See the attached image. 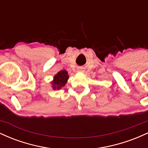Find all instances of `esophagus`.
<instances>
[{
	"label": "esophagus",
	"mask_w": 148,
	"mask_h": 148,
	"mask_svg": "<svg viewBox=\"0 0 148 148\" xmlns=\"http://www.w3.org/2000/svg\"><path fill=\"white\" fill-rule=\"evenodd\" d=\"M78 71H79V72H84V70H83L82 69H79V70H78Z\"/></svg>",
	"instance_id": "34e87169"
}]
</instances>
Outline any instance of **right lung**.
I'll return each instance as SVG.
<instances>
[{"instance_id": "right-lung-1", "label": "right lung", "mask_w": 148, "mask_h": 148, "mask_svg": "<svg viewBox=\"0 0 148 148\" xmlns=\"http://www.w3.org/2000/svg\"><path fill=\"white\" fill-rule=\"evenodd\" d=\"M69 79L68 72L66 70H61L53 76V79L51 82L53 90H60L65 86Z\"/></svg>"}]
</instances>
